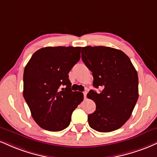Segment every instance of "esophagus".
<instances>
[{
    "instance_id": "obj_1",
    "label": "esophagus",
    "mask_w": 157,
    "mask_h": 157,
    "mask_svg": "<svg viewBox=\"0 0 157 157\" xmlns=\"http://www.w3.org/2000/svg\"><path fill=\"white\" fill-rule=\"evenodd\" d=\"M87 94H88V92H87V90H85V91L83 92V95H84V98L85 99H86V95Z\"/></svg>"
}]
</instances>
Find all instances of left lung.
<instances>
[{
    "mask_svg": "<svg viewBox=\"0 0 157 157\" xmlns=\"http://www.w3.org/2000/svg\"><path fill=\"white\" fill-rule=\"evenodd\" d=\"M82 60L91 71L93 86L87 97L96 103L88 116V124L99 132H109L124 125L131 116L138 99V76L129 58L109 47L82 48Z\"/></svg>",
    "mask_w": 157,
    "mask_h": 157,
    "instance_id": "1",
    "label": "left lung"
}]
</instances>
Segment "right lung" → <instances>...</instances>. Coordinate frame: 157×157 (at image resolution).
Instances as JSON below:
<instances>
[{"label": "right lung", "instance_id": "add662e5", "mask_svg": "<svg viewBox=\"0 0 157 157\" xmlns=\"http://www.w3.org/2000/svg\"><path fill=\"white\" fill-rule=\"evenodd\" d=\"M80 47H47L33 53L25 67L23 97L41 128L59 132L68 127L83 94L71 90L69 71L80 60ZM64 86V88L62 86Z\"/></svg>", "mask_w": 157, "mask_h": 157}]
</instances>
